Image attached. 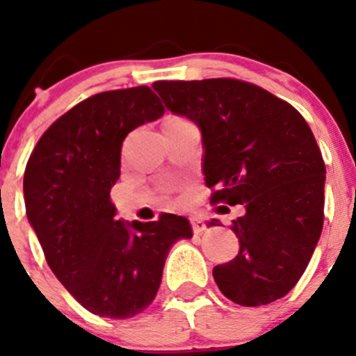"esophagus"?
<instances>
[{
    "instance_id": "34e87169",
    "label": "esophagus",
    "mask_w": 356,
    "mask_h": 356,
    "mask_svg": "<svg viewBox=\"0 0 356 356\" xmlns=\"http://www.w3.org/2000/svg\"><path fill=\"white\" fill-rule=\"evenodd\" d=\"M189 220H191L193 232H195V234H201V232H203L204 229L208 227L207 220H204V218L198 217V215H193V217H189Z\"/></svg>"
}]
</instances>
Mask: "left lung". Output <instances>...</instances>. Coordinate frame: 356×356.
Here are the masks:
<instances>
[{"label":"left lung","mask_w":356,"mask_h":356,"mask_svg":"<svg viewBox=\"0 0 356 356\" xmlns=\"http://www.w3.org/2000/svg\"><path fill=\"white\" fill-rule=\"evenodd\" d=\"M153 89L165 108L200 127L204 182L215 188L210 203L246 208L232 220L238 257L213 268L218 289L243 307L286 296L324 225L325 165L307 120L288 102L238 79L158 81Z\"/></svg>","instance_id":"1"}]
</instances>
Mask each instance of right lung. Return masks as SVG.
I'll return each instance as SVG.
<instances>
[{"mask_svg": "<svg viewBox=\"0 0 356 356\" xmlns=\"http://www.w3.org/2000/svg\"><path fill=\"white\" fill-rule=\"evenodd\" d=\"M165 113L148 86L84 99L41 136L24 174L27 218L46 261L91 314L131 318L155 300L165 260L193 238L186 217L155 222L115 218L110 191L120 177L125 136Z\"/></svg>", "mask_w": 356, "mask_h": 356, "instance_id": "obj_1", "label": "right lung"}]
</instances>
